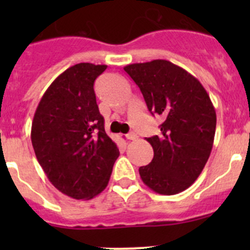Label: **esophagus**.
<instances>
[{
	"mask_svg": "<svg viewBox=\"0 0 250 250\" xmlns=\"http://www.w3.org/2000/svg\"><path fill=\"white\" fill-rule=\"evenodd\" d=\"M125 137H127L128 140H135V139H138V135L135 134V133H128V134L125 135Z\"/></svg>",
	"mask_w": 250,
	"mask_h": 250,
	"instance_id": "1",
	"label": "esophagus"
}]
</instances>
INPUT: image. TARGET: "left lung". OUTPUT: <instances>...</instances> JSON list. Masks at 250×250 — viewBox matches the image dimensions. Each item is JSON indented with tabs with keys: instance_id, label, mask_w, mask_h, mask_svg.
Returning a JSON list of instances; mask_svg holds the SVG:
<instances>
[{
	"instance_id": "8db88e82",
	"label": "left lung",
	"mask_w": 250,
	"mask_h": 250,
	"mask_svg": "<svg viewBox=\"0 0 250 250\" xmlns=\"http://www.w3.org/2000/svg\"><path fill=\"white\" fill-rule=\"evenodd\" d=\"M140 88L147 109L160 115V134L147 138L153 158L139 168L147 188L176 195L202 173L213 148L216 113L200 81L168 60L156 59L123 67Z\"/></svg>"
}]
</instances>
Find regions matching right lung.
Here are the masks:
<instances>
[{"instance_id":"1","label":"right lung","mask_w":250,"mask_h":250,"mask_svg":"<svg viewBox=\"0 0 250 250\" xmlns=\"http://www.w3.org/2000/svg\"><path fill=\"white\" fill-rule=\"evenodd\" d=\"M106 67L80 62L65 70L44 92L32 121L37 161L52 185L75 200L104 191L120 156L105 132L93 88Z\"/></svg>"}]
</instances>
